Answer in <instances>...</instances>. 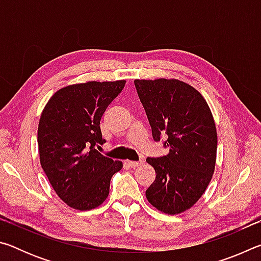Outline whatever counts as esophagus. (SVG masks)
I'll list each match as a JSON object with an SVG mask.
<instances>
[{"mask_svg": "<svg viewBox=\"0 0 261 261\" xmlns=\"http://www.w3.org/2000/svg\"><path fill=\"white\" fill-rule=\"evenodd\" d=\"M126 163H127V165H129L130 167L136 168V167H139V166L143 165L144 161H143V160H140V161H130V160H127Z\"/></svg>", "mask_w": 261, "mask_h": 261, "instance_id": "1", "label": "esophagus"}]
</instances>
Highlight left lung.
<instances>
[{
    "label": "left lung",
    "instance_id": "1",
    "mask_svg": "<svg viewBox=\"0 0 261 261\" xmlns=\"http://www.w3.org/2000/svg\"><path fill=\"white\" fill-rule=\"evenodd\" d=\"M135 85L154 140L165 136L169 147L165 156L146 159L156 174L146 198L162 213H183L213 177L218 148L213 115L204 96L179 79H136Z\"/></svg>",
    "mask_w": 261,
    "mask_h": 261
}]
</instances>
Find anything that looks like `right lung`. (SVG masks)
Instances as JSON below:
<instances>
[{
    "instance_id": "add662e5",
    "label": "right lung",
    "mask_w": 261,
    "mask_h": 261,
    "mask_svg": "<svg viewBox=\"0 0 261 261\" xmlns=\"http://www.w3.org/2000/svg\"><path fill=\"white\" fill-rule=\"evenodd\" d=\"M125 81L87 82L60 88L48 100L38 126L40 163L53 189L65 204L88 211L109 194L110 179L122 161L102 155L106 143L100 121Z\"/></svg>"
}]
</instances>
